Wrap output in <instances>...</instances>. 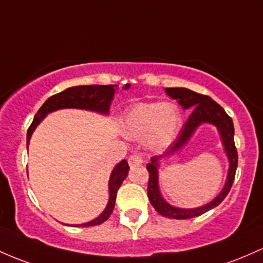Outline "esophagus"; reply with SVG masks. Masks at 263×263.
<instances>
[{
    "label": "esophagus",
    "instance_id": "34e87169",
    "mask_svg": "<svg viewBox=\"0 0 263 263\" xmlns=\"http://www.w3.org/2000/svg\"><path fill=\"white\" fill-rule=\"evenodd\" d=\"M143 162L142 157H141L140 154H134L129 156L128 158V163L129 166H136V164H141Z\"/></svg>",
    "mask_w": 263,
    "mask_h": 263
}]
</instances>
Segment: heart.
<instances>
[{
  "mask_svg": "<svg viewBox=\"0 0 263 263\" xmlns=\"http://www.w3.org/2000/svg\"><path fill=\"white\" fill-rule=\"evenodd\" d=\"M181 125V115L172 103H140L125 118V132L131 138L147 136L152 149H162L174 140Z\"/></svg>",
  "mask_w": 263,
  "mask_h": 263,
  "instance_id": "heart-1",
  "label": "heart"
}]
</instances>
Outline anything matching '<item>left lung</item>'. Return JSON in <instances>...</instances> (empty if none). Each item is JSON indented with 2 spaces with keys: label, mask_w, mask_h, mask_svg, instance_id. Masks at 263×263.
<instances>
[{
  "label": "left lung",
  "mask_w": 263,
  "mask_h": 263,
  "mask_svg": "<svg viewBox=\"0 0 263 263\" xmlns=\"http://www.w3.org/2000/svg\"><path fill=\"white\" fill-rule=\"evenodd\" d=\"M164 92L171 97L172 100L177 101L180 106H182L183 109L192 108L193 111L189 120L183 123L182 128L178 132L176 140L168 147V151L162 156H155L151 158V162L147 163V170H148V186H147V195H148V200L151 202L155 210L160 213L161 216L168 218H175V220H186V218L197 217L202 213L210 211L213 207L218 206L222 201L226 198L229 195L231 187H232L233 180H235L236 170H237L238 163V156L237 148L235 146V140H233V135H235V128H233L232 118L224 112V109L215 102L211 97L206 96V95L197 93L193 92L189 88L182 87H174V88H164ZM203 122H210L213 124L218 126L219 130L222 137L225 151H227L228 157L230 160V170L228 175L227 184L220 195L215 200L210 204L205 205L197 209H177V208L171 206L162 198L158 190V176H157V167L158 161L164 155H168L174 152L178 151L188 138L192 136L194 129Z\"/></svg>",
  "instance_id": "obj_1"
}]
</instances>
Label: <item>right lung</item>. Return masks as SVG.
Segmentation results:
<instances>
[{"label": "right lung", "mask_w": 263, "mask_h": 263, "mask_svg": "<svg viewBox=\"0 0 263 263\" xmlns=\"http://www.w3.org/2000/svg\"><path fill=\"white\" fill-rule=\"evenodd\" d=\"M117 85H88V86H76V87H70L65 91L60 92V93L53 95L50 99L46 101L41 106V108L37 111L36 116H34L32 123L28 127L27 131V148L30 138L32 136V132L34 131L37 125L42 121V118L50 112L57 111L61 108H81V109H89V111H96L100 114L107 115L109 111V105H111L112 100H114L115 88ZM129 87V83H126L125 89ZM129 166L126 160H122L120 163L112 171L111 177H109V200L107 207L97 218L93 221L87 222V223L82 224H73V226L79 227H89V226H97L105 222L111 216L112 211L115 209V202H116L117 191L120 186L122 184L123 180L127 177L128 174Z\"/></svg>", "instance_id": "add662e5"}]
</instances>
